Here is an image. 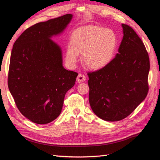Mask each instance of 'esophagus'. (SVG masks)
<instances>
[{"label": "esophagus", "instance_id": "obj_1", "mask_svg": "<svg viewBox=\"0 0 160 160\" xmlns=\"http://www.w3.org/2000/svg\"><path fill=\"white\" fill-rule=\"evenodd\" d=\"M86 80V77L83 75V74H79L78 76L77 77V81L78 82V83H81V82H83Z\"/></svg>", "mask_w": 160, "mask_h": 160}]
</instances>
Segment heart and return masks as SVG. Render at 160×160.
Returning a JSON list of instances; mask_svg holds the SVG:
<instances>
[{
  "label": "heart",
  "mask_w": 160,
  "mask_h": 160,
  "mask_svg": "<svg viewBox=\"0 0 160 160\" xmlns=\"http://www.w3.org/2000/svg\"><path fill=\"white\" fill-rule=\"evenodd\" d=\"M117 44L118 38L112 30L99 26L81 28L72 33L70 46L66 51V60L69 64L75 65L80 53L83 54L86 67L93 70L101 69L113 59Z\"/></svg>",
  "instance_id": "b5f03b06"
}]
</instances>
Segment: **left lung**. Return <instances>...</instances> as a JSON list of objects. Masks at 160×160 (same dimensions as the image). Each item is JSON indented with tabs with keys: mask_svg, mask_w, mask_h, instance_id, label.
<instances>
[{
	"mask_svg": "<svg viewBox=\"0 0 160 160\" xmlns=\"http://www.w3.org/2000/svg\"><path fill=\"white\" fill-rule=\"evenodd\" d=\"M122 25L123 37L115 57L103 68L88 73L91 108L99 118L108 122L127 118L149 91L147 50L132 27Z\"/></svg>",
	"mask_w": 160,
	"mask_h": 160,
	"instance_id": "obj_1",
	"label": "left lung"
}]
</instances>
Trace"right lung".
<instances>
[{
  "label": "right lung",
  "mask_w": 160,
  "mask_h": 160,
  "mask_svg": "<svg viewBox=\"0 0 160 160\" xmlns=\"http://www.w3.org/2000/svg\"><path fill=\"white\" fill-rule=\"evenodd\" d=\"M72 15L41 22L28 28L14 42L8 86L19 111L33 123L47 124L61 112L66 93L78 73L62 66L60 47L51 39L70 22Z\"/></svg>",
  "instance_id": "1"
}]
</instances>
